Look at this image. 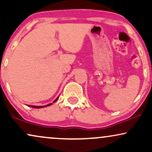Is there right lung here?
Segmentation results:
<instances>
[{"label": "right lung", "mask_w": 152, "mask_h": 152, "mask_svg": "<svg viewBox=\"0 0 152 152\" xmlns=\"http://www.w3.org/2000/svg\"><path fill=\"white\" fill-rule=\"evenodd\" d=\"M58 97L57 98H56V99L54 100V102H53V103H55V102L56 101V100H58ZM52 103H49V104H48V105H44V106H34V105H30V107H34V108H42V107H47V106H49V105H52Z\"/></svg>", "instance_id": "1"}]
</instances>
